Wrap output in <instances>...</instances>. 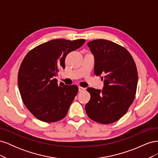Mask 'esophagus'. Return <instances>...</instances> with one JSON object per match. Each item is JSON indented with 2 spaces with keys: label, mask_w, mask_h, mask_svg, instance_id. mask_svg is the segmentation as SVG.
<instances>
[{
  "label": "esophagus",
  "mask_w": 158,
  "mask_h": 158,
  "mask_svg": "<svg viewBox=\"0 0 158 158\" xmlns=\"http://www.w3.org/2000/svg\"><path fill=\"white\" fill-rule=\"evenodd\" d=\"M84 90H85V88H82V87H78V91L79 92H82V91H84Z\"/></svg>",
  "instance_id": "obj_1"
}]
</instances>
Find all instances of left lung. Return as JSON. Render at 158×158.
<instances>
[{"mask_svg":"<svg viewBox=\"0 0 158 158\" xmlns=\"http://www.w3.org/2000/svg\"><path fill=\"white\" fill-rule=\"evenodd\" d=\"M87 45L94 56V74L102 75V90L88 88L90 100L85 105L88 116L102 124L118 121L135 98L138 73L135 62L125 47L105 40H95Z\"/></svg>","mask_w":158,"mask_h":158,"instance_id":"left-lung-1","label":"left lung"}]
</instances>
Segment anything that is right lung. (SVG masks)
I'll use <instances>...</instances> for the list:
<instances>
[{"label":"right lung","instance_id":"add662e5","mask_svg":"<svg viewBox=\"0 0 158 158\" xmlns=\"http://www.w3.org/2000/svg\"><path fill=\"white\" fill-rule=\"evenodd\" d=\"M85 40L56 39L37 46L26 55L18 71V88L27 109L39 120L54 123L67 114L78 92L76 85L57 84L66 56L78 49Z\"/></svg>","mask_w":158,"mask_h":158}]
</instances>
